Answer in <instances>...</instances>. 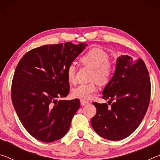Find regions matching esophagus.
I'll return each mask as SVG.
<instances>
[{
    "instance_id": "esophagus-1",
    "label": "esophagus",
    "mask_w": 160,
    "mask_h": 160,
    "mask_svg": "<svg viewBox=\"0 0 160 160\" xmlns=\"http://www.w3.org/2000/svg\"><path fill=\"white\" fill-rule=\"evenodd\" d=\"M80 104H81V105H82V106H85V105H87L88 104H89V102L86 101V100L81 99L80 100Z\"/></svg>"
}]
</instances>
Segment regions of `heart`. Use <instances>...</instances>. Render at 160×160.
Wrapping results in <instances>:
<instances>
[{"label": "heart", "mask_w": 160, "mask_h": 160, "mask_svg": "<svg viewBox=\"0 0 160 160\" xmlns=\"http://www.w3.org/2000/svg\"><path fill=\"white\" fill-rule=\"evenodd\" d=\"M80 61L83 65L92 68L91 80H96L101 84L109 82L113 72L112 64L109 61V56L104 51L99 48H93L84 54L80 58ZM76 67L74 63H71L66 70L67 80L70 83H73L75 80ZM97 85L94 82L82 84L75 87L71 90V95L74 98L89 99L97 92Z\"/></svg>", "instance_id": "heart-1"}]
</instances>
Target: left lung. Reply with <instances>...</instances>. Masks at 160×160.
Returning a JSON list of instances; mask_svg holds the SVG:
<instances>
[{"instance_id": "obj_1", "label": "left lung", "mask_w": 160, "mask_h": 160, "mask_svg": "<svg viewBox=\"0 0 160 160\" xmlns=\"http://www.w3.org/2000/svg\"><path fill=\"white\" fill-rule=\"evenodd\" d=\"M151 85L149 72L141 58L127 55L117 58L113 77L102 92L107 104L93 102L97 113L91 124L105 139L120 140L133 132L141 123L150 103Z\"/></svg>"}]
</instances>
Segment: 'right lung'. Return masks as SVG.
Wrapping results in <instances>:
<instances>
[{"label":"right lung","mask_w":160,"mask_h":160,"mask_svg":"<svg viewBox=\"0 0 160 160\" xmlns=\"http://www.w3.org/2000/svg\"><path fill=\"white\" fill-rule=\"evenodd\" d=\"M87 46L71 42L44 45L29 51L19 61L12 82V102L20 122L34 138L50 142L68 131L80 102L57 99L68 94V67Z\"/></svg>","instance_id":"obj_1"}]
</instances>
